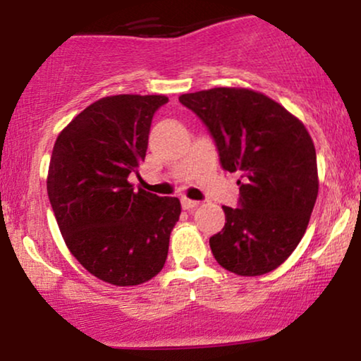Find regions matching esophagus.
I'll list each match as a JSON object with an SVG mask.
<instances>
[{
  "label": "esophagus",
  "instance_id": "1",
  "mask_svg": "<svg viewBox=\"0 0 361 361\" xmlns=\"http://www.w3.org/2000/svg\"><path fill=\"white\" fill-rule=\"evenodd\" d=\"M200 205V202L197 200H190V198H181V207H183L185 210H192L195 207Z\"/></svg>",
  "mask_w": 361,
  "mask_h": 361
}]
</instances>
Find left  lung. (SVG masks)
Instances as JSON below:
<instances>
[{"label":"left lung","mask_w":361,"mask_h":361,"mask_svg":"<svg viewBox=\"0 0 361 361\" xmlns=\"http://www.w3.org/2000/svg\"><path fill=\"white\" fill-rule=\"evenodd\" d=\"M212 135L226 171H238V207L224 205L226 226L210 238L226 270L258 276L292 255L316 204L314 142L280 103L244 88H214L180 97Z\"/></svg>","instance_id":"1"}]
</instances>
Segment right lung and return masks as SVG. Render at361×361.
<instances>
[{"label": "right lung", "instance_id": "1", "mask_svg": "<svg viewBox=\"0 0 361 361\" xmlns=\"http://www.w3.org/2000/svg\"><path fill=\"white\" fill-rule=\"evenodd\" d=\"M163 94H117L94 102L61 132L47 193L69 251L91 275L117 287L163 270L181 214L175 197L135 190L128 175L144 161Z\"/></svg>", "mask_w": 361, "mask_h": 361}]
</instances>
